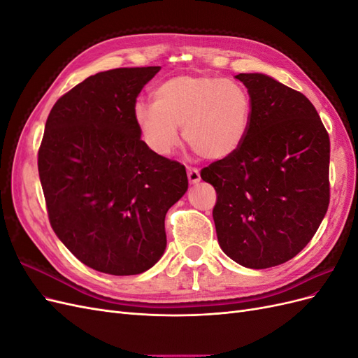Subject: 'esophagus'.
Segmentation results:
<instances>
[{"label": "esophagus", "instance_id": "34e87169", "mask_svg": "<svg viewBox=\"0 0 358 358\" xmlns=\"http://www.w3.org/2000/svg\"><path fill=\"white\" fill-rule=\"evenodd\" d=\"M187 173H188V180L189 183H199L200 182V170L196 169V167H188L187 169Z\"/></svg>", "mask_w": 358, "mask_h": 358}]
</instances>
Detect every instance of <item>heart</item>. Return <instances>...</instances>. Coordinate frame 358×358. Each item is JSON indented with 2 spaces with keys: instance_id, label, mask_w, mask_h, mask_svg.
I'll return each mask as SVG.
<instances>
[{
  "instance_id": "obj_1",
  "label": "heart",
  "mask_w": 358,
  "mask_h": 358,
  "mask_svg": "<svg viewBox=\"0 0 358 358\" xmlns=\"http://www.w3.org/2000/svg\"><path fill=\"white\" fill-rule=\"evenodd\" d=\"M134 122L146 145L169 155L179 145V129L194 152L225 159L246 140L252 122V99L245 86L212 74H179L154 91V101L138 100Z\"/></svg>"
}]
</instances>
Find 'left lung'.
Segmentation results:
<instances>
[{
	"instance_id": "8db88e82",
	"label": "left lung",
	"mask_w": 358,
	"mask_h": 358,
	"mask_svg": "<svg viewBox=\"0 0 358 358\" xmlns=\"http://www.w3.org/2000/svg\"><path fill=\"white\" fill-rule=\"evenodd\" d=\"M252 99L241 149L204 167L216 191L213 221L222 251L249 268L279 266L317 233L330 201V138L313 104L262 73L236 76Z\"/></svg>"
}]
</instances>
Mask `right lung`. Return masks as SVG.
<instances>
[{
    "label": "right lung",
    "mask_w": 358,
    "mask_h": 358,
    "mask_svg": "<svg viewBox=\"0 0 358 358\" xmlns=\"http://www.w3.org/2000/svg\"><path fill=\"white\" fill-rule=\"evenodd\" d=\"M161 67L90 76L52 107L38 175L53 231L88 267L115 276L152 267L167 210L188 189L180 162L140 138L133 107Z\"/></svg>",
    "instance_id": "right-lung-1"
}]
</instances>
